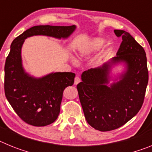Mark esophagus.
Listing matches in <instances>:
<instances>
[{
	"instance_id": "34e87169",
	"label": "esophagus",
	"mask_w": 152,
	"mask_h": 152,
	"mask_svg": "<svg viewBox=\"0 0 152 152\" xmlns=\"http://www.w3.org/2000/svg\"><path fill=\"white\" fill-rule=\"evenodd\" d=\"M80 82V78L79 77H75V84H77L78 83Z\"/></svg>"
}]
</instances>
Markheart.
Instances as JSON below:
<instances>
[{
	"mask_svg": "<svg viewBox=\"0 0 152 152\" xmlns=\"http://www.w3.org/2000/svg\"><path fill=\"white\" fill-rule=\"evenodd\" d=\"M104 44V39L102 38H96L91 40L89 43L87 45H85V48L83 50L81 56H84V54H91L92 52H96L98 49H100L102 47V45Z\"/></svg>",
	"mask_w": 152,
	"mask_h": 152,
	"instance_id": "heart-1",
	"label": "heart"
}]
</instances>
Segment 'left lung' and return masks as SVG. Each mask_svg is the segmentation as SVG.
Listing matches in <instances>:
<instances>
[{"label":"left lung","instance_id":"8db88e82","mask_svg":"<svg viewBox=\"0 0 152 152\" xmlns=\"http://www.w3.org/2000/svg\"><path fill=\"white\" fill-rule=\"evenodd\" d=\"M122 41L116 57L102 67L91 68L81 75L77 85L86 120L95 129L107 132L121 127L140 110L148 82L144 49L129 33L115 29ZM125 62L127 69L121 80L108 86L112 65Z\"/></svg>","mask_w":152,"mask_h":152}]
</instances>
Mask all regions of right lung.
Returning a JSON list of instances; mask_svg holds the SVG:
<instances>
[{"label":"right lung","mask_w":152,"mask_h":152,"mask_svg":"<svg viewBox=\"0 0 152 152\" xmlns=\"http://www.w3.org/2000/svg\"><path fill=\"white\" fill-rule=\"evenodd\" d=\"M75 28V25L35 26L12 42L4 66L5 96L19 117L27 124L45 126L56 121L60 113L63 91L73 85L75 74L56 72L41 78L31 77L22 65L21 48L24 40L37 35L68 38Z\"/></svg>","instance_id":"1"}]
</instances>
